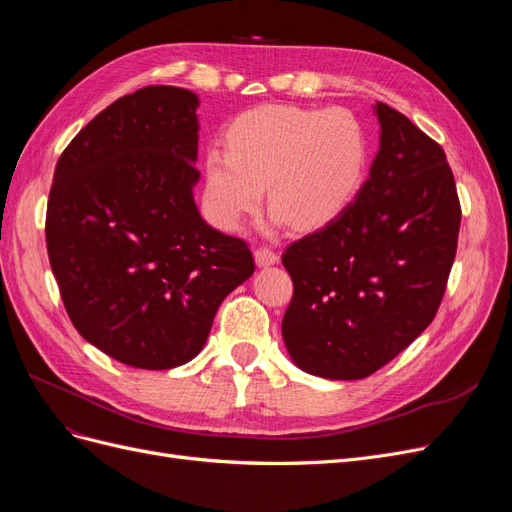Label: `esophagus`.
<instances>
[{
  "label": "esophagus",
  "mask_w": 512,
  "mask_h": 512,
  "mask_svg": "<svg viewBox=\"0 0 512 512\" xmlns=\"http://www.w3.org/2000/svg\"><path fill=\"white\" fill-rule=\"evenodd\" d=\"M254 256H256L258 267H269V265H275V262H280V254L273 252L271 247H258Z\"/></svg>",
  "instance_id": "esophagus-1"
}]
</instances>
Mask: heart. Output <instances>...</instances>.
Returning a JSON list of instances; mask_svg holds the SVG:
<instances>
[{
    "mask_svg": "<svg viewBox=\"0 0 512 512\" xmlns=\"http://www.w3.org/2000/svg\"><path fill=\"white\" fill-rule=\"evenodd\" d=\"M226 145L205 153L207 205L222 228L254 213L269 185L275 220L318 228L359 194L369 160L367 136L346 108L267 104L239 115Z\"/></svg>",
    "mask_w": 512,
    "mask_h": 512,
    "instance_id": "obj_1",
    "label": "heart"
}]
</instances>
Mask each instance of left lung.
<instances>
[{"label": "left lung", "mask_w": 512, "mask_h": 512, "mask_svg": "<svg viewBox=\"0 0 512 512\" xmlns=\"http://www.w3.org/2000/svg\"><path fill=\"white\" fill-rule=\"evenodd\" d=\"M380 151L352 203L282 254L292 299L282 335L314 376L361 380L436 316L457 254L461 205L444 149L376 102Z\"/></svg>", "instance_id": "obj_1"}]
</instances>
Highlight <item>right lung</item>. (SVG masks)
Wrapping results in <instances>:
<instances>
[{
    "mask_svg": "<svg viewBox=\"0 0 512 512\" xmlns=\"http://www.w3.org/2000/svg\"><path fill=\"white\" fill-rule=\"evenodd\" d=\"M196 108L192 91L170 85L115 100L59 156L46 205L74 329L138 369L192 361L220 303L254 273L250 245L194 205Z\"/></svg>",
    "mask_w": 512,
    "mask_h": 512,
    "instance_id": "right-lung-1",
    "label": "right lung"
}]
</instances>
